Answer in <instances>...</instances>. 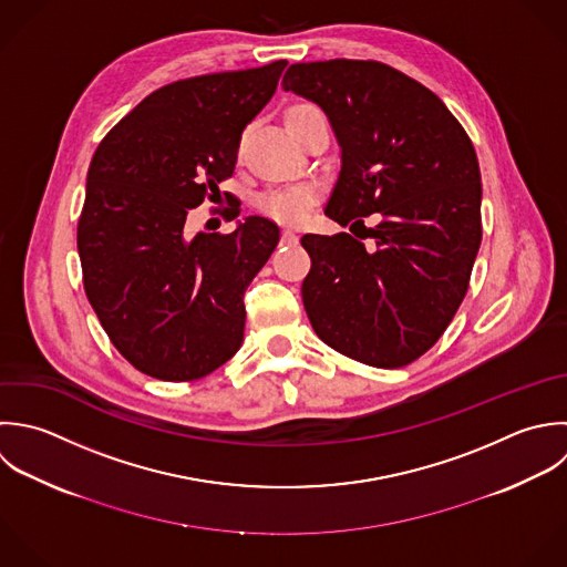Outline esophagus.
I'll use <instances>...</instances> for the list:
<instances>
[{
	"instance_id": "1",
	"label": "esophagus",
	"mask_w": 567,
	"mask_h": 567,
	"mask_svg": "<svg viewBox=\"0 0 567 567\" xmlns=\"http://www.w3.org/2000/svg\"><path fill=\"white\" fill-rule=\"evenodd\" d=\"M282 245H298V234L293 229H282V238H280Z\"/></svg>"
}]
</instances>
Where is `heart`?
<instances>
[{
  "label": "heart",
  "mask_w": 567,
  "mask_h": 567,
  "mask_svg": "<svg viewBox=\"0 0 567 567\" xmlns=\"http://www.w3.org/2000/svg\"><path fill=\"white\" fill-rule=\"evenodd\" d=\"M302 107H309V105H296L289 112H296ZM316 200H318V187L313 183H293V185L274 187V189L262 192L258 196L256 205L265 216H269L274 220L298 225L309 216Z\"/></svg>",
  "instance_id": "heart-1"
}]
</instances>
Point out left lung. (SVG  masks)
<instances>
[{
  "mask_svg": "<svg viewBox=\"0 0 567 567\" xmlns=\"http://www.w3.org/2000/svg\"><path fill=\"white\" fill-rule=\"evenodd\" d=\"M282 87L324 110L342 150L324 214L351 231L364 215L383 216L364 228L371 247L347 231L302 236L311 327L347 358L406 367L440 340L468 291L482 245L475 147L435 92L380 61L293 63Z\"/></svg>",
  "mask_w": 567,
  "mask_h": 567,
  "instance_id": "1",
  "label": "left lung"
}]
</instances>
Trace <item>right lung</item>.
<instances>
[{"instance_id":"right-lung-1","label":"right lung","mask_w":567,"mask_h":567,"mask_svg":"<svg viewBox=\"0 0 567 567\" xmlns=\"http://www.w3.org/2000/svg\"><path fill=\"white\" fill-rule=\"evenodd\" d=\"M285 65L280 59L167 83L92 156L76 227L83 289L112 344L145 375L198 380L243 344V296L280 229L247 216L231 234L189 238L185 220L220 196L240 134L274 96Z\"/></svg>"}]
</instances>
